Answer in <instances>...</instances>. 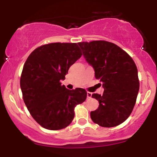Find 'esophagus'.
Returning a JSON list of instances; mask_svg holds the SVG:
<instances>
[{
  "label": "esophagus",
  "instance_id": "esophagus-1",
  "mask_svg": "<svg viewBox=\"0 0 157 157\" xmlns=\"http://www.w3.org/2000/svg\"><path fill=\"white\" fill-rule=\"evenodd\" d=\"M91 96H92V94H91V92H89V91H88L87 92V98H91Z\"/></svg>",
  "mask_w": 157,
  "mask_h": 157
}]
</instances>
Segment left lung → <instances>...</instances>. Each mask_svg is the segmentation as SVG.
I'll return each instance as SVG.
<instances>
[{
	"mask_svg": "<svg viewBox=\"0 0 157 157\" xmlns=\"http://www.w3.org/2000/svg\"><path fill=\"white\" fill-rule=\"evenodd\" d=\"M78 44L86 61L94 69L95 77L104 88L102 95L91 96L99 102L98 109L91 112V120L102 127L120 125L132 112L140 89L134 61L113 43L94 40Z\"/></svg>",
	"mask_w": 157,
	"mask_h": 157,
	"instance_id": "8db88e82",
	"label": "left lung"
}]
</instances>
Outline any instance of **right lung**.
<instances>
[{"label": "right lung", "instance_id": "1", "mask_svg": "<svg viewBox=\"0 0 157 157\" xmlns=\"http://www.w3.org/2000/svg\"><path fill=\"white\" fill-rule=\"evenodd\" d=\"M81 56L77 44L52 43L35 48L25 62L20 81L23 101L44 128L67 127L75 117V106L86 100V90H68L60 82Z\"/></svg>", "mask_w": 157, "mask_h": 157}]
</instances>
